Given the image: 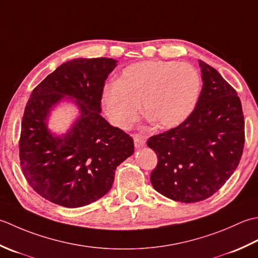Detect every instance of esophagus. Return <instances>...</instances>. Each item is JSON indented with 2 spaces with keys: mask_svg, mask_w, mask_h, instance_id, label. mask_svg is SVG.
<instances>
[{
  "mask_svg": "<svg viewBox=\"0 0 258 258\" xmlns=\"http://www.w3.org/2000/svg\"><path fill=\"white\" fill-rule=\"evenodd\" d=\"M134 144L136 148H143L146 146V139L141 135H134Z\"/></svg>",
  "mask_w": 258,
  "mask_h": 258,
  "instance_id": "1",
  "label": "esophagus"
}]
</instances>
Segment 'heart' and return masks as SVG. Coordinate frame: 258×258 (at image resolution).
I'll list each match as a JSON object with an SVG mask.
<instances>
[{"label": "heart", "mask_w": 258, "mask_h": 258, "mask_svg": "<svg viewBox=\"0 0 258 258\" xmlns=\"http://www.w3.org/2000/svg\"><path fill=\"white\" fill-rule=\"evenodd\" d=\"M202 77L190 63L151 60L123 69L118 82L104 86L102 104L111 122L127 130L145 114L162 129L181 124L195 110Z\"/></svg>", "instance_id": "b5f03b06"}]
</instances>
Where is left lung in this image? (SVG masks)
Returning a JSON list of instances; mask_svg holds the SVG:
<instances>
[{"label": "left lung", "mask_w": 258, "mask_h": 258, "mask_svg": "<svg viewBox=\"0 0 258 258\" xmlns=\"http://www.w3.org/2000/svg\"><path fill=\"white\" fill-rule=\"evenodd\" d=\"M203 88L192 113L178 127L147 141L158 164L150 180L157 191L181 203L205 201L237 168L245 143L241 103L235 89L199 60Z\"/></svg>", "instance_id": "8db88e82"}]
</instances>
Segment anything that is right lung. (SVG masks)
I'll list each match as a JSON object with an SVG mask.
<instances>
[{"label":"right lung","instance_id":"add662e5","mask_svg":"<svg viewBox=\"0 0 258 258\" xmlns=\"http://www.w3.org/2000/svg\"><path fill=\"white\" fill-rule=\"evenodd\" d=\"M117 61L108 57L62 63L31 93L20 137V162L30 186L53 204L83 207L111 189L114 171L134 154V140L101 112V96ZM63 101L79 115L66 134L50 133V111Z\"/></svg>","mask_w":258,"mask_h":258}]
</instances>
